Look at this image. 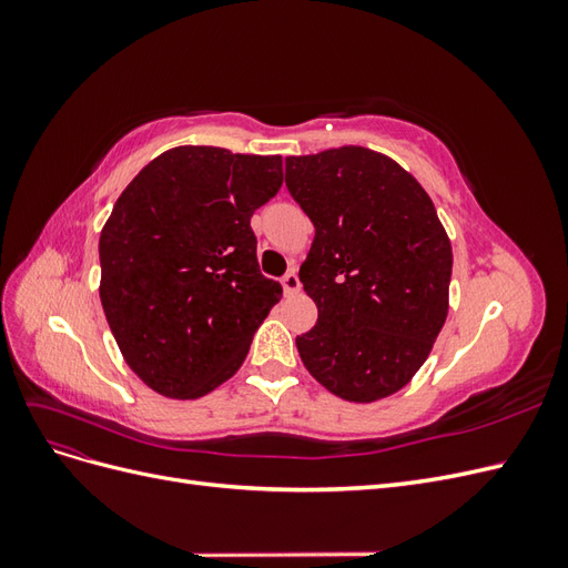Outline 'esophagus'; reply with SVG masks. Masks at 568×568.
<instances>
[{
	"label": "esophagus",
	"instance_id": "esophagus-1",
	"mask_svg": "<svg viewBox=\"0 0 568 568\" xmlns=\"http://www.w3.org/2000/svg\"><path fill=\"white\" fill-rule=\"evenodd\" d=\"M282 288H284V294H298L301 291V280H298V274H296V270H291V272H286L284 277H282Z\"/></svg>",
	"mask_w": 568,
	"mask_h": 568
}]
</instances>
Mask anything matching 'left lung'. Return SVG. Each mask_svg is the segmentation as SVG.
Returning <instances> with one entry per match:
<instances>
[{"label": "left lung", "instance_id": "left-lung-1", "mask_svg": "<svg viewBox=\"0 0 568 568\" xmlns=\"http://www.w3.org/2000/svg\"><path fill=\"white\" fill-rule=\"evenodd\" d=\"M286 189L313 220L301 265L317 324L296 336L303 365L334 395L372 403L424 365L448 317L453 248L407 170L363 146L286 159Z\"/></svg>", "mask_w": 568, "mask_h": 568}]
</instances>
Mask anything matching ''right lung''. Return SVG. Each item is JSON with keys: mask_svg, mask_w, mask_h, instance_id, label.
I'll return each mask as SVG.
<instances>
[{"mask_svg": "<svg viewBox=\"0 0 568 568\" xmlns=\"http://www.w3.org/2000/svg\"><path fill=\"white\" fill-rule=\"evenodd\" d=\"M282 180V156L175 146L118 196L99 239V296L125 363L165 398L227 382L282 298L251 230Z\"/></svg>", "mask_w": 568, "mask_h": 568, "instance_id": "add662e5", "label": "right lung"}]
</instances>
